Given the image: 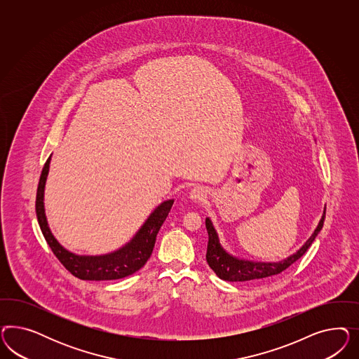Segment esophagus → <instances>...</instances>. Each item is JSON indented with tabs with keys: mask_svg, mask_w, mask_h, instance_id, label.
Wrapping results in <instances>:
<instances>
[{
	"mask_svg": "<svg viewBox=\"0 0 359 359\" xmlns=\"http://www.w3.org/2000/svg\"><path fill=\"white\" fill-rule=\"evenodd\" d=\"M207 197V191L203 187H195L189 192V198L192 201H203Z\"/></svg>",
	"mask_w": 359,
	"mask_h": 359,
	"instance_id": "1",
	"label": "esophagus"
}]
</instances>
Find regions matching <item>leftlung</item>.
Wrapping results in <instances>:
<instances>
[{
    "instance_id": "left-lung-1",
    "label": "left lung",
    "mask_w": 359,
    "mask_h": 359,
    "mask_svg": "<svg viewBox=\"0 0 359 359\" xmlns=\"http://www.w3.org/2000/svg\"><path fill=\"white\" fill-rule=\"evenodd\" d=\"M326 207L324 208L323 217L320 219L317 228L311 238L305 242L304 245L296 251L292 255H290L287 259L280 262H252L241 259L237 257L230 255L228 251L221 246L218 239L217 231L213 226L212 221L207 218L205 226L208 231V249L207 262L209 267L216 272L219 279L226 282H248V280H258L263 278H269L278 275L280 272L287 270L294 262L300 259L305 254V251L309 249L312 242L315 241L317 234L323 229L324 219H325Z\"/></svg>"
}]
</instances>
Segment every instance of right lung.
Returning a JSON list of instances; mask_svg holds the SVG:
<instances>
[{"instance_id":"right-lung-1","label":"right lung","mask_w":359,"mask_h":359,"mask_svg":"<svg viewBox=\"0 0 359 359\" xmlns=\"http://www.w3.org/2000/svg\"><path fill=\"white\" fill-rule=\"evenodd\" d=\"M51 156L44 163L39 184L36 189L35 212L39 222L44 239L55 254V257L65 266L74 276L81 280H114L138 271L149 261L151 255L156 234L164 219L168 216L174 200H167L156 208L150 217L142 225L138 233L133 237L130 242L122 246L120 250L109 252L105 255H76L74 252L65 250V248L55 239L51 230L48 228L47 218L44 215V185L50 170Z\"/></svg>"}]
</instances>
